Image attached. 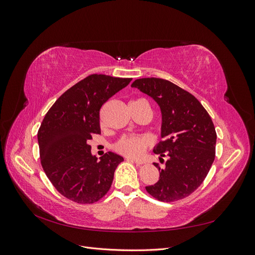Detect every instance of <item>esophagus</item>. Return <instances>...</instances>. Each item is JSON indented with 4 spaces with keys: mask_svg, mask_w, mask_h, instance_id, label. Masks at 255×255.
<instances>
[{
    "mask_svg": "<svg viewBox=\"0 0 255 255\" xmlns=\"http://www.w3.org/2000/svg\"><path fill=\"white\" fill-rule=\"evenodd\" d=\"M127 160H128V161H133V163H135L137 166L142 165V161H141V160H139V159H135V158H132V157H127Z\"/></svg>",
    "mask_w": 255,
    "mask_h": 255,
    "instance_id": "obj_1",
    "label": "esophagus"
}]
</instances>
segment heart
Instances as JSON below:
<instances>
[{"instance_id": "b5f03b06", "label": "heart", "mask_w": 255, "mask_h": 255, "mask_svg": "<svg viewBox=\"0 0 255 255\" xmlns=\"http://www.w3.org/2000/svg\"><path fill=\"white\" fill-rule=\"evenodd\" d=\"M135 103H148L144 99H138ZM149 144V139L144 137H137V136H126L122 137L121 139L116 143V149L120 153L125 154L128 156L138 157L143 153L146 145Z\"/></svg>"}]
</instances>
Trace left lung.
<instances>
[{"instance_id": "8db88e82", "label": "left lung", "mask_w": 255, "mask_h": 255, "mask_svg": "<svg viewBox=\"0 0 255 255\" xmlns=\"http://www.w3.org/2000/svg\"><path fill=\"white\" fill-rule=\"evenodd\" d=\"M130 86L151 97L161 114L163 140L153 152L167 160L163 169L154 164L159 180L145 186L146 191L163 202L189 196L202 184L215 159L217 135L210 115L194 96L169 81L146 78Z\"/></svg>"}]
</instances>
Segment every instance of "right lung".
I'll use <instances>...</instances> for the list:
<instances>
[{"label":"right lung","instance_id":"add662e5","mask_svg":"<svg viewBox=\"0 0 255 255\" xmlns=\"http://www.w3.org/2000/svg\"><path fill=\"white\" fill-rule=\"evenodd\" d=\"M132 79L91 74L64 92L38 130L43 170L59 194L76 203L99 201L110 190L123 157L107 152L98 160L88 141L101 134L100 109Z\"/></svg>","mask_w":255,"mask_h":255}]
</instances>
